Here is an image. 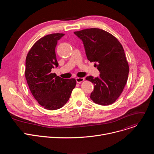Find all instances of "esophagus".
Instances as JSON below:
<instances>
[{
    "mask_svg": "<svg viewBox=\"0 0 154 154\" xmlns=\"http://www.w3.org/2000/svg\"><path fill=\"white\" fill-rule=\"evenodd\" d=\"M75 80H76L77 83H80L82 82L85 80V79H84V78H82V77H77V78L75 79Z\"/></svg>",
    "mask_w": 154,
    "mask_h": 154,
    "instance_id": "esophagus-1",
    "label": "esophagus"
}]
</instances>
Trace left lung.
Here are the masks:
<instances>
[{"instance_id": "8db88e82", "label": "left lung", "mask_w": 154, "mask_h": 154, "mask_svg": "<svg viewBox=\"0 0 154 154\" xmlns=\"http://www.w3.org/2000/svg\"><path fill=\"white\" fill-rule=\"evenodd\" d=\"M74 34L82 40L88 60L96 63L100 73L99 77H86L94 86L91 99L101 105L113 103L123 91L129 73L122 46L116 37L100 29H86Z\"/></svg>"}]
</instances>
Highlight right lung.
I'll return each instance as SVG.
<instances>
[{
    "label": "right lung",
    "instance_id": "obj_1",
    "mask_svg": "<svg viewBox=\"0 0 154 154\" xmlns=\"http://www.w3.org/2000/svg\"><path fill=\"white\" fill-rule=\"evenodd\" d=\"M64 35L52 33L41 38L26 57L25 76L29 89L39 104L49 110L66 103L76 85L75 79H64L51 72L58 66L55 51L58 41Z\"/></svg>",
    "mask_w": 154,
    "mask_h": 154
}]
</instances>
